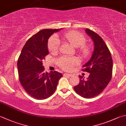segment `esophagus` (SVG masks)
Listing matches in <instances>:
<instances>
[{
	"mask_svg": "<svg viewBox=\"0 0 126 126\" xmlns=\"http://www.w3.org/2000/svg\"><path fill=\"white\" fill-rule=\"evenodd\" d=\"M64 76H71V74H70L65 73V74H64Z\"/></svg>",
	"mask_w": 126,
	"mask_h": 126,
	"instance_id": "34e87169",
	"label": "esophagus"
}]
</instances>
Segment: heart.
Listing matches in <instances>:
<instances>
[{"label":"heart","mask_w":126,"mask_h":126,"mask_svg":"<svg viewBox=\"0 0 126 126\" xmlns=\"http://www.w3.org/2000/svg\"><path fill=\"white\" fill-rule=\"evenodd\" d=\"M63 38L68 41L75 47L79 48V51L83 56L89 55L91 52V47L88 45H85L86 39L84 35L78 32L72 31L67 32L63 35ZM60 40L56 36H52L50 39L48 43V48L52 53L58 52L60 46ZM79 63V60L76 57H62L58 60V64L65 70H70L73 66Z\"/></svg>","instance_id":"obj_1"}]
</instances>
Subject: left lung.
Masks as SVG:
<instances>
[{
  "label": "left lung",
  "instance_id": "1",
  "mask_svg": "<svg viewBox=\"0 0 126 126\" xmlns=\"http://www.w3.org/2000/svg\"><path fill=\"white\" fill-rule=\"evenodd\" d=\"M86 34L94 43V50L90 60L82 66L83 71L90 73L85 79L79 75L80 82L74 89L78 94L85 98L94 97L99 94L109 83L112 76L111 55L101 37L90 29H86Z\"/></svg>",
  "mask_w": 126,
  "mask_h": 126
}]
</instances>
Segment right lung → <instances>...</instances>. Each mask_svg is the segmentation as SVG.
Segmentation results:
<instances>
[{
  "instance_id": "right-lung-1",
  "label": "right lung",
  "mask_w": 126,
  "mask_h": 126,
  "mask_svg": "<svg viewBox=\"0 0 126 126\" xmlns=\"http://www.w3.org/2000/svg\"><path fill=\"white\" fill-rule=\"evenodd\" d=\"M61 29H43L32 36L23 46L17 61L21 84L26 92L35 99H44L50 97L55 91L59 80L63 76L56 71L45 72L42 62L49 53V38Z\"/></svg>"
}]
</instances>
